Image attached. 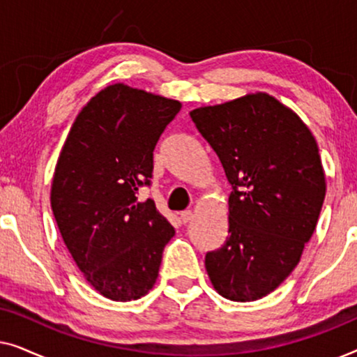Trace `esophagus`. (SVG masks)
<instances>
[{"instance_id": "esophagus-1", "label": "esophagus", "mask_w": 357, "mask_h": 357, "mask_svg": "<svg viewBox=\"0 0 357 357\" xmlns=\"http://www.w3.org/2000/svg\"><path fill=\"white\" fill-rule=\"evenodd\" d=\"M180 221H182L183 224H187V222H190L193 219V213L190 211V209H185V211H182L180 213Z\"/></svg>"}]
</instances>
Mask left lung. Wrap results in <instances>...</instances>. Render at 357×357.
Wrapping results in <instances>:
<instances>
[{
    "mask_svg": "<svg viewBox=\"0 0 357 357\" xmlns=\"http://www.w3.org/2000/svg\"><path fill=\"white\" fill-rule=\"evenodd\" d=\"M221 160L229 236L204 265L218 294L258 301L301 261L319 221L326 182L319 146L301 116L266 92L190 112Z\"/></svg>",
    "mask_w": 357,
    "mask_h": 357,
    "instance_id": "8db88e82",
    "label": "left lung"
}]
</instances>
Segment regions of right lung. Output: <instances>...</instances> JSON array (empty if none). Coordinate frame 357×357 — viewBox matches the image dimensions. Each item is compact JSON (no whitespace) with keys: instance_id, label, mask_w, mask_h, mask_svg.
<instances>
[{"instance_id":"right-lung-1","label":"right lung","mask_w":357,"mask_h":357,"mask_svg":"<svg viewBox=\"0 0 357 357\" xmlns=\"http://www.w3.org/2000/svg\"><path fill=\"white\" fill-rule=\"evenodd\" d=\"M182 109L178 100L116 82L82 107L58 155L52 211L84 280L128 302L158 280L174 227L138 190L153 177V151Z\"/></svg>"}]
</instances>
